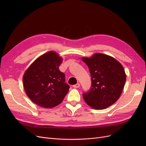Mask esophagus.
Wrapping results in <instances>:
<instances>
[{
	"label": "esophagus",
	"instance_id": "esophagus-1",
	"mask_svg": "<svg viewBox=\"0 0 146 146\" xmlns=\"http://www.w3.org/2000/svg\"><path fill=\"white\" fill-rule=\"evenodd\" d=\"M73 87L75 88H79V87H80V83H77V84H76V85H73Z\"/></svg>",
	"mask_w": 146,
	"mask_h": 146
}]
</instances>
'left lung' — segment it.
<instances>
[{"label":"left lung","mask_w":146,"mask_h":146,"mask_svg":"<svg viewBox=\"0 0 146 146\" xmlns=\"http://www.w3.org/2000/svg\"><path fill=\"white\" fill-rule=\"evenodd\" d=\"M82 60L89 68L91 88L83 97L85 102L96 110L107 108L120 98L123 90L126 74L122 65L113 57L96 53Z\"/></svg>","instance_id":"obj_1"}]
</instances>
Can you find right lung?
I'll use <instances>...</instances> for the list:
<instances>
[{
  "label": "right lung",
  "mask_w": 146,
  "mask_h": 146,
  "mask_svg": "<svg viewBox=\"0 0 146 146\" xmlns=\"http://www.w3.org/2000/svg\"><path fill=\"white\" fill-rule=\"evenodd\" d=\"M62 57L54 51L39 56L25 70L23 86L26 94L33 103L52 108L62 102L69 91L65 76L59 70Z\"/></svg>",
  "instance_id": "add662e5"
}]
</instances>
